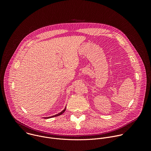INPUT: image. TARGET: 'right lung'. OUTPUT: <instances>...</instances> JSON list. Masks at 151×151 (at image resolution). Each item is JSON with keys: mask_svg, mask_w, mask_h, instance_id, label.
Segmentation results:
<instances>
[{"mask_svg": "<svg viewBox=\"0 0 151 151\" xmlns=\"http://www.w3.org/2000/svg\"><path fill=\"white\" fill-rule=\"evenodd\" d=\"M66 107H64V109H63L61 112H60V113H58V114H56V115H53V116H48V117H45V119H48V118H52V117L58 116L61 115V114H63L64 112H65V111H66Z\"/></svg>", "mask_w": 151, "mask_h": 151, "instance_id": "obj_1", "label": "right lung"}]
</instances>
